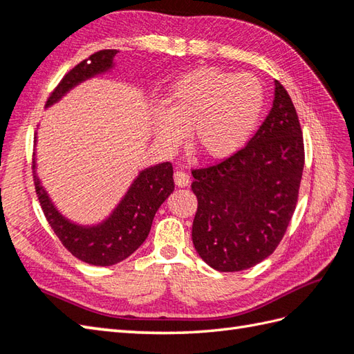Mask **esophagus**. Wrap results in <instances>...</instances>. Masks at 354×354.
Here are the masks:
<instances>
[{
	"mask_svg": "<svg viewBox=\"0 0 354 354\" xmlns=\"http://www.w3.org/2000/svg\"><path fill=\"white\" fill-rule=\"evenodd\" d=\"M174 178H175V184L178 187H187L190 184V176H188V174L184 170H176Z\"/></svg>",
	"mask_w": 354,
	"mask_h": 354,
	"instance_id": "esophagus-1",
	"label": "esophagus"
}]
</instances>
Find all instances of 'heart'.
<instances>
[{"label":"heart","mask_w":354,"mask_h":354,"mask_svg":"<svg viewBox=\"0 0 354 354\" xmlns=\"http://www.w3.org/2000/svg\"><path fill=\"white\" fill-rule=\"evenodd\" d=\"M264 105V90L249 73L201 68L185 73L169 88L167 111L160 113L155 128L161 142L183 143L192 129L194 146L205 157H231L253 133Z\"/></svg>","instance_id":"obj_1"}]
</instances>
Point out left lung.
<instances>
[{
  "label": "left lung",
  "mask_w": 354,
  "mask_h": 354,
  "mask_svg": "<svg viewBox=\"0 0 354 354\" xmlns=\"http://www.w3.org/2000/svg\"><path fill=\"white\" fill-rule=\"evenodd\" d=\"M305 166L297 111L274 81L273 106L243 149L194 169L193 244L217 271H241L276 250L294 214Z\"/></svg>",
  "instance_id": "obj_1"
}]
</instances>
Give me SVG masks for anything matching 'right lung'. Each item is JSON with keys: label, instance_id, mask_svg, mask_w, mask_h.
I'll use <instances>...</instances> for the list:
<instances>
[{"label": "right lung", "instance_id": "right-lung-1", "mask_svg": "<svg viewBox=\"0 0 354 354\" xmlns=\"http://www.w3.org/2000/svg\"><path fill=\"white\" fill-rule=\"evenodd\" d=\"M116 54V49H102L78 63L54 88L46 106L60 101L71 88L83 81L113 69V59ZM32 178L40 207L62 244L75 258L100 267L118 264L145 243L155 212L175 188L171 162L147 167L140 171L109 217L97 225L84 226L73 223L55 208L36 174V160L32 161Z\"/></svg>", "mask_w": 354, "mask_h": 354}]
</instances>
